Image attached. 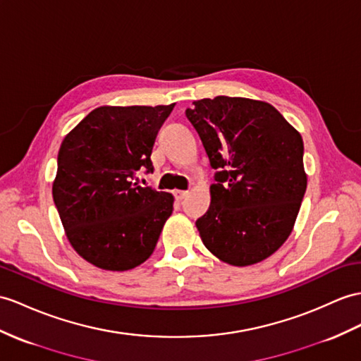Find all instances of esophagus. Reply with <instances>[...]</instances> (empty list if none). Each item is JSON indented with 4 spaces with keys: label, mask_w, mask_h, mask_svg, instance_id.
Wrapping results in <instances>:
<instances>
[{
    "label": "esophagus",
    "mask_w": 361,
    "mask_h": 361,
    "mask_svg": "<svg viewBox=\"0 0 361 361\" xmlns=\"http://www.w3.org/2000/svg\"><path fill=\"white\" fill-rule=\"evenodd\" d=\"M187 195H188V191H185V190H176L174 191V197L178 200H182L183 197H187Z\"/></svg>",
    "instance_id": "34e87169"
}]
</instances>
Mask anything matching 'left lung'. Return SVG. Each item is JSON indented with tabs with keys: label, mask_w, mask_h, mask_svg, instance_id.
<instances>
[{
	"label": "left lung",
	"mask_w": 361,
	"mask_h": 361,
	"mask_svg": "<svg viewBox=\"0 0 361 361\" xmlns=\"http://www.w3.org/2000/svg\"><path fill=\"white\" fill-rule=\"evenodd\" d=\"M187 109L211 166V204L196 226L228 265L272 256L291 234L306 191L303 139L271 104L216 96Z\"/></svg>",
	"instance_id": "8db88e82"
}]
</instances>
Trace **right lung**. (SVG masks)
Here are the masks:
<instances>
[{"mask_svg": "<svg viewBox=\"0 0 361 361\" xmlns=\"http://www.w3.org/2000/svg\"><path fill=\"white\" fill-rule=\"evenodd\" d=\"M170 105H102L70 131L58 153L51 195L73 250L105 271H128L152 256L173 213L171 192L140 187Z\"/></svg>", "mask_w": 361, "mask_h": 361, "instance_id": "obj_1", "label": "right lung"}]
</instances>
